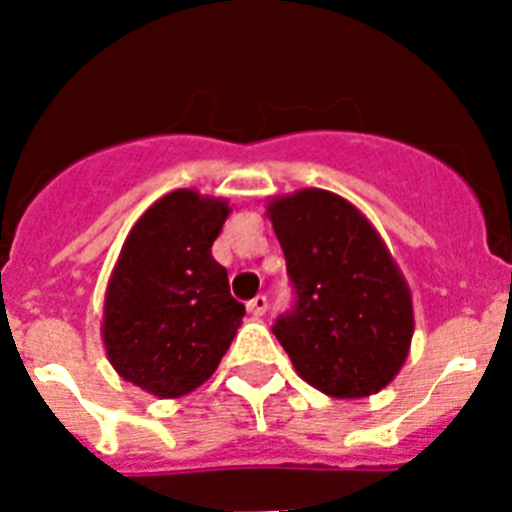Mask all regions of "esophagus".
I'll return each instance as SVG.
<instances>
[{
	"mask_svg": "<svg viewBox=\"0 0 512 512\" xmlns=\"http://www.w3.org/2000/svg\"><path fill=\"white\" fill-rule=\"evenodd\" d=\"M246 307H248V312H253V315H256V318H261V315L266 312V307H269V300H266L264 295H256L253 300H248Z\"/></svg>",
	"mask_w": 512,
	"mask_h": 512,
	"instance_id": "esophagus-1",
	"label": "esophagus"
}]
</instances>
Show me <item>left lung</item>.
Instances as JSON below:
<instances>
[{
  "instance_id": "left-lung-1",
  "label": "left lung",
  "mask_w": 512,
  "mask_h": 512,
  "mask_svg": "<svg viewBox=\"0 0 512 512\" xmlns=\"http://www.w3.org/2000/svg\"><path fill=\"white\" fill-rule=\"evenodd\" d=\"M269 217L295 292L271 330L297 374L330 397L387 387L408 356L413 302L377 230L325 189L274 200Z\"/></svg>"
}]
</instances>
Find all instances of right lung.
<instances>
[{
	"label": "right lung",
	"instance_id": "right-lung-1",
	"mask_svg": "<svg viewBox=\"0 0 512 512\" xmlns=\"http://www.w3.org/2000/svg\"><path fill=\"white\" fill-rule=\"evenodd\" d=\"M228 212L223 200L176 189L122 246L104 297V346L117 374L151 395L182 397L210 379L246 315L212 259Z\"/></svg>",
	"mask_w": 512,
	"mask_h": 512
}]
</instances>
